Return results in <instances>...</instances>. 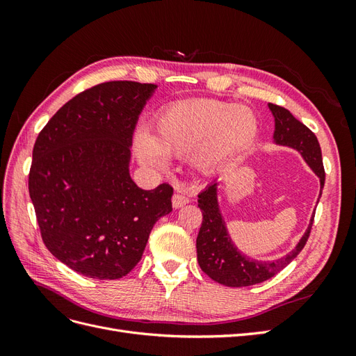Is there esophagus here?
<instances>
[{
  "instance_id": "1",
  "label": "esophagus",
  "mask_w": 356,
  "mask_h": 356,
  "mask_svg": "<svg viewBox=\"0 0 356 356\" xmlns=\"http://www.w3.org/2000/svg\"><path fill=\"white\" fill-rule=\"evenodd\" d=\"M187 203H188V197L181 195V193H175V195L172 196V207H174L175 209L184 207V204H187Z\"/></svg>"
}]
</instances>
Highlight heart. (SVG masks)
Here are the masks:
<instances>
[{
    "instance_id": "obj_1",
    "label": "heart",
    "mask_w": 356,
    "mask_h": 356,
    "mask_svg": "<svg viewBox=\"0 0 356 356\" xmlns=\"http://www.w3.org/2000/svg\"><path fill=\"white\" fill-rule=\"evenodd\" d=\"M260 132L257 113L248 105L217 99L175 102L153 120L152 135H135L141 163L163 168L166 157H186L200 174L217 170L250 147Z\"/></svg>"
}]
</instances>
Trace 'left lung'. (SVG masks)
Wrapping results in <instances>:
<instances>
[{
	"mask_svg": "<svg viewBox=\"0 0 356 356\" xmlns=\"http://www.w3.org/2000/svg\"><path fill=\"white\" fill-rule=\"evenodd\" d=\"M268 110L272 111L275 118L273 143L276 145L293 148L301 154L307 166L319 178L321 197L325 182V170L322 165L321 147L315 134L298 122L284 106L268 104ZM197 203L203 215L202 227L196 239L197 261L204 273L215 282L225 286H250L273 277L303 250L309 239L312 224H314V215H312L305 234L301 236L293 251L273 261H258L239 251L230 238L220 209L218 181L211 182L200 193Z\"/></svg>",
	"mask_w": 356,
	"mask_h": 356,
	"instance_id": "8db88e82",
	"label": "left lung"
}]
</instances>
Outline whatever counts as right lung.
Wrapping results in <instances>:
<instances>
[{
	"label": "right lung",
	"mask_w": 356,
	"mask_h": 356,
	"mask_svg": "<svg viewBox=\"0 0 356 356\" xmlns=\"http://www.w3.org/2000/svg\"><path fill=\"white\" fill-rule=\"evenodd\" d=\"M156 84L108 81L74 96L40 132L29 196L59 261L93 279L126 276L141 260L174 188H139L129 172L138 117Z\"/></svg>",
	"instance_id": "obj_1"
}]
</instances>
